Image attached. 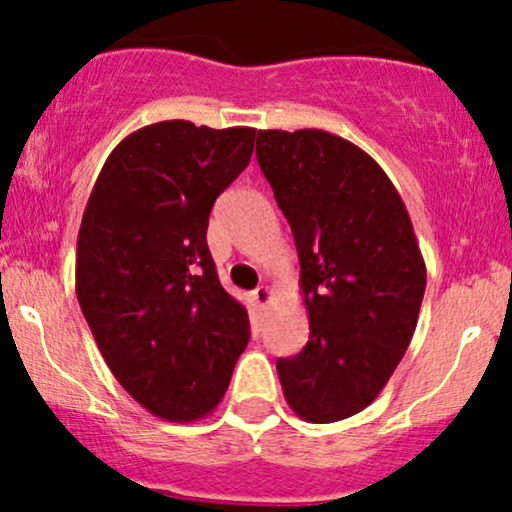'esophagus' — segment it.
I'll use <instances>...</instances> for the list:
<instances>
[{"label": "esophagus", "instance_id": "esophagus-1", "mask_svg": "<svg viewBox=\"0 0 512 512\" xmlns=\"http://www.w3.org/2000/svg\"><path fill=\"white\" fill-rule=\"evenodd\" d=\"M270 299H273V289H270L268 285H261V287L254 289V301H256L258 308H268Z\"/></svg>", "mask_w": 512, "mask_h": 512}]
</instances>
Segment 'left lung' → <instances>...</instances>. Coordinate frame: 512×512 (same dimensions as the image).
Instances as JSON below:
<instances>
[{"label": "left lung", "instance_id": "left-lung-1", "mask_svg": "<svg viewBox=\"0 0 512 512\" xmlns=\"http://www.w3.org/2000/svg\"><path fill=\"white\" fill-rule=\"evenodd\" d=\"M256 159L292 225L308 344L277 361L315 425L361 413L413 339L427 268L406 204L372 156L325 130H258Z\"/></svg>", "mask_w": 512, "mask_h": 512}]
</instances>
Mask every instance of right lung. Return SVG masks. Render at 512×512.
<instances>
[{
	"label": "right lung",
	"mask_w": 512,
	"mask_h": 512,
	"mask_svg": "<svg viewBox=\"0 0 512 512\" xmlns=\"http://www.w3.org/2000/svg\"><path fill=\"white\" fill-rule=\"evenodd\" d=\"M254 135L189 121L135 130L82 213V315L113 377L156 418L211 413L249 344V313L220 285L206 227L213 201L249 166Z\"/></svg>",
	"instance_id": "obj_1"
}]
</instances>
